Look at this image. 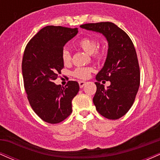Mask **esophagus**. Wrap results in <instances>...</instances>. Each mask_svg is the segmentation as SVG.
I'll use <instances>...</instances> for the list:
<instances>
[{
    "mask_svg": "<svg viewBox=\"0 0 160 160\" xmlns=\"http://www.w3.org/2000/svg\"><path fill=\"white\" fill-rule=\"evenodd\" d=\"M85 84H86V82L85 81H79V86H80V88L83 87Z\"/></svg>",
    "mask_w": 160,
    "mask_h": 160,
    "instance_id": "34e87169",
    "label": "esophagus"
}]
</instances>
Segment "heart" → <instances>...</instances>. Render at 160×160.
Instances as JSON below:
<instances>
[{"label":"heart","instance_id":"1","mask_svg":"<svg viewBox=\"0 0 160 160\" xmlns=\"http://www.w3.org/2000/svg\"><path fill=\"white\" fill-rule=\"evenodd\" d=\"M78 46L82 49H83L86 53L92 55L93 58H95V59L100 60L104 56V50L103 49H97L98 43L94 38H89V37L82 38V39H80L78 42ZM62 61L65 64H68L71 62V56L68 49H64L62 50ZM92 71V68L79 67L74 70L73 74L78 78L87 79L90 76Z\"/></svg>","mask_w":160,"mask_h":160}]
</instances>
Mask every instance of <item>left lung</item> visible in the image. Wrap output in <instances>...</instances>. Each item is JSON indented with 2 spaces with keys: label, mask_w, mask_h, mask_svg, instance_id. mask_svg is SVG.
Returning a JSON list of instances; mask_svg holds the SVG:
<instances>
[{
  "label": "left lung",
  "mask_w": 160,
  "mask_h": 160,
  "mask_svg": "<svg viewBox=\"0 0 160 160\" xmlns=\"http://www.w3.org/2000/svg\"><path fill=\"white\" fill-rule=\"evenodd\" d=\"M80 28L102 34L107 40V58L95 77L97 90L93 103L101 115L117 120L132 106L140 85V70L135 47L128 34L112 22L84 24ZM104 80L111 82V85L104 88L100 83Z\"/></svg>",
  "instance_id": "1"
}]
</instances>
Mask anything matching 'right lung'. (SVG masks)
Masks as SVG:
<instances>
[{
    "label": "right lung",
    "mask_w": 160,
    "mask_h": 160,
    "mask_svg": "<svg viewBox=\"0 0 160 160\" xmlns=\"http://www.w3.org/2000/svg\"><path fill=\"white\" fill-rule=\"evenodd\" d=\"M78 28L48 25L28 42L24 52L22 71L24 86L33 111L49 123H58L72 112V100L78 93L77 81L65 87L54 83L64 68L63 47Z\"/></svg>",
    "instance_id": "1"
}]
</instances>
